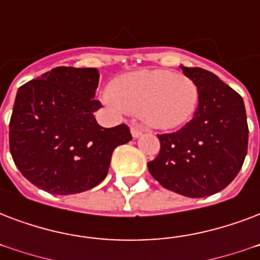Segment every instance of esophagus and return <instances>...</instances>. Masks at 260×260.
I'll list each match as a JSON object with an SVG mask.
<instances>
[{"label":"esophagus","mask_w":260,"mask_h":260,"mask_svg":"<svg viewBox=\"0 0 260 260\" xmlns=\"http://www.w3.org/2000/svg\"><path fill=\"white\" fill-rule=\"evenodd\" d=\"M143 132H144L143 126L140 125V124H134V125L131 126V135H132L134 138H139V136L143 134Z\"/></svg>","instance_id":"esophagus-1"}]
</instances>
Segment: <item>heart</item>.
Masks as SVG:
<instances>
[{"label": "heart", "mask_w": 260, "mask_h": 260, "mask_svg": "<svg viewBox=\"0 0 260 260\" xmlns=\"http://www.w3.org/2000/svg\"><path fill=\"white\" fill-rule=\"evenodd\" d=\"M105 101L113 108L139 114L147 125L172 129L195 114L199 90L185 75L169 71H138L116 77Z\"/></svg>", "instance_id": "heart-1"}]
</instances>
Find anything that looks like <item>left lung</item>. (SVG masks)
<instances>
[{"instance_id": "left-lung-1", "label": "left lung", "mask_w": 260, "mask_h": 260, "mask_svg": "<svg viewBox=\"0 0 260 260\" xmlns=\"http://www.w3.org/2000/svg\"><path fill=\"white\" fill-rule=\"evenodd\" d=\"M199 90L191 121L158 135L161 150L148 170L162 187L188 198L222 191L240 172L248 147L244 101L214 73L181 67Z\"/></svg>"}]
</instances>
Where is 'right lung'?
Wrapping results in <instances>:
<instances>
[{"instance_id":"obj_1","label":"right lung","mask_w":260,"mask_h":260,"mask_svg":"<svg viewBox=\"0 0 260 260\" xmlns=\"http://www.w3.org/2000/svg\"><path fill=\"white\" fill-rule=\"evenodd\" d=\"M96 68L57 67L17 90L9 148L28 181L54 195L98 185L108 174L114 148L129 142L125 124L104 128L94 112Z\"/></svg>"}]
</instances>
